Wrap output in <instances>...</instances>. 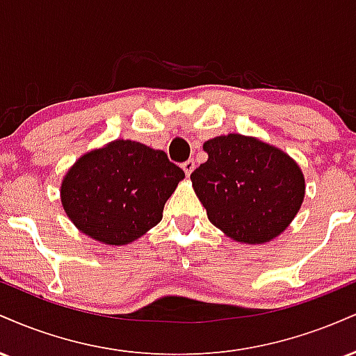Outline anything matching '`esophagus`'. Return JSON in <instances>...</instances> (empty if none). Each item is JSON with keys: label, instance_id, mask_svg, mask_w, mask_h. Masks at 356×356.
Returning <instances> with one entry per match:
<instances>
[{"label": "esophagus", "instance_id": "obj_1", "mask_svg": "<svg viewBox=\"0 0 356 356\" xmlns=\"http://www.w3.org/2000/svg\"><path fill=\"white\" fill-rule=\"evenodd\" d=\"M194 169H195V164H194V161H192V159H189V161H186L182 164V170L186 172V175H191L192 170H194Z\"/></svg>", "mask_w": 356, "mask_h": 356}]
</instances>
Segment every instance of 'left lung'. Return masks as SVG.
I'll list each match as a JSON object with an SVG mask.
<instances>
[{"mask_svg": "<svg viewBox=\"0 0 356 356\" xmlns=\"http://www.w3.org/2000/svg\"><path fill=\"white\" fill-rule=\"evenodd\" d=\"M202 149L207 161L191 181L211 222L252 246L283 234L305 199V175L295 159L241 134L214 137Z\"/></svg>", "mask_w": 356, "mask_h": 356, "instance_id": "left-lung-1", "label": "left lung"}]
</instances>
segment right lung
<instances>
[{
	"label": "right lung",
	"mask_w": 356,
	"mask_h": 356,
	"mask_svg": "<svg viewBox=\"0 0 356 356\" xmlns=\"http://www.w3.org/2000/svg\"><path fill=\"white\" fill-rule=\"evenodd\" d=\"M184 177L164 150L117 138L76 159L61 181V206L85 236L125 246L161 222Z\"/></svg>",
	"instance_id": "add662e5"
}]
</instances>
